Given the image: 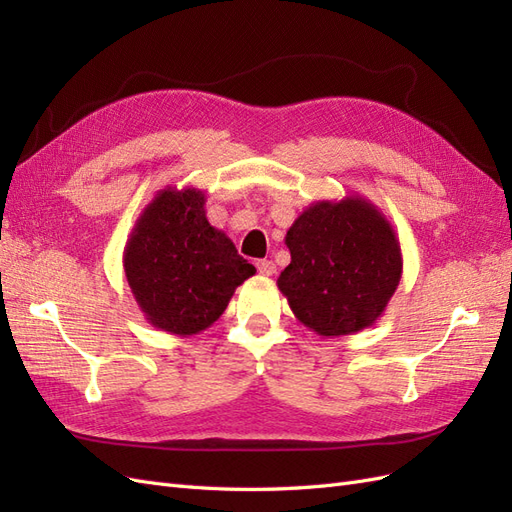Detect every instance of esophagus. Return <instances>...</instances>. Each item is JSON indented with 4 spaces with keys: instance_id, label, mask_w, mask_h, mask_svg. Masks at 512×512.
<instances>
[{
    "instance_id": "obj_1",
    "label": "esophagus",
    "mask_w": 512,
    "mask_h": 512,
    "mask_svg": "<svg viewBox=\"0 0 512 512\" xmlns=\"http://www.w3.org/2000/svg\"><path fill=\"white\" fill-rule=\"evenodd\" d=\"M256 267H258L260 275H267L269 277V275L275 273V262L273 260H258Z\"/></svg>"
}]
</instances>
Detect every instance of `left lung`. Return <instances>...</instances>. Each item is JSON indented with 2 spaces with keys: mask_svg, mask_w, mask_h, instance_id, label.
<instances>
[{
  "mask_svg": "<svg viewBox=\"0 0 512 512\" xmlns=\"http://www.w3.org/2000/svg\"><path fill=\"white\" fill-rule=\"evenodd\" d=\"M277 277L292 314L322 337L371 327L395 294L404 260L386 215L363 196L318 200L286 232Z\"/></svg>",
  "mask_w": 512,
  "mask_h": 512,
  "instance_id": "8db88e82",
  "label": "left lung"
}]
</instances>
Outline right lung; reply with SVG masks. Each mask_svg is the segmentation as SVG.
<instances>
[{"mask_svg":"<svg viewBox=\"0 0 512 512\" xmlns=\"http://www.w3.org/2000/svg\"><path fill=\"white\" fill-rule=\"evenodd\" d=\"M205 192L164 188L143 209L123 250V271L145 320L170 335L209 329L254 265L213 228Z\"/></svg>","mask_w":512,"mask_h":512,"instance_id":"right-lung-1","label":"right lung"}]
</instances>
